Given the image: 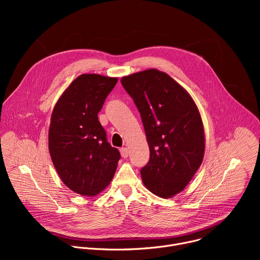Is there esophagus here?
I'll return each mask as SVG.
<instances>
[{
    "mask_svg": "<svg viewBox=\"0 0 260 260\" xmlns=\"http://www.w3.org/2000/svg\"><path fill=\"white\" fill-rule=\"evenodd\" d=\"M120 153H121V156H122V157L126 158V157L128 156V149H127L126 147H122L121 149H120Z\"/></svg>",
    "mask_w": 260,
    "mask_h": 260,
    "instance_id": "34e87169",
    "label": "esophagus"
}]
</instances>
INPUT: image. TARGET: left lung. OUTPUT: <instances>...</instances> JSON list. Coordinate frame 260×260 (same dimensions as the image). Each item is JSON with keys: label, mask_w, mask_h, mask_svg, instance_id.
I'll return each instance as SVG.
<instances>
[{"label": "left lung", "mask_w": 260, "mask_h": 260, "mask_svg": "<svg viewBox=\"0 0 260 260\" xmlns=\"http://www.w3.org/2000/svg\"><path fill=\"white\" fill-rule=\"evenodd\" d=\"M144 125L150 159L141 169L147 189L170 199L187 186L205 154L200 111L190 96L167 73L149 69L121 78Z\"/></svg>", "instance_id": "1"}]
</instances>
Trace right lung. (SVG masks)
Segmentation results:
<instances>
[{
	"label": "right lung",
	"instance_id": "obj_1",
	"mask_svg": "<svg viewBox=\"0 0 260 260\" xmlns=\"http://www.w3.org/2000/svg\"><path fill=\"white\" fill-rule=\"evenodd\" d=\"M118 79L82 74L56 102L50 120L48 148L53 166L72 191L94 197L115 174L120 153L107 142L98 113Z\"/></svg>",
	"mask_w": 260,
	"mask_h": 260
}]
</instances>
